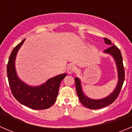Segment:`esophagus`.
<instances>
[{
    "label": "esophagus",
    "instance_id": "34e87169",
    "mask_svg": "<svg viewBox=\"0 0 132 132\" xmlns=\"http://www.w3.org/2000/svg\"><path fill=\"white\" fill-rule=\"evenodd\" d=\"M77 70V67L74 64H71L68 68L67 71L69 74H71L72 73H74Z\"/></svg>",
    "mask_w": 132,
    "mask_h": 132
}]
</instances>
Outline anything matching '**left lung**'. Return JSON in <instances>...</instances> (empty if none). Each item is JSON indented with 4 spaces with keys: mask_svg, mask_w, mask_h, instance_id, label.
Wrapping results in <instances>:
<instances>
[{
    "mask_svg": "<svg viewBox=\"0 0 132 132\" xmlns=\"http://www.w3.org/2000/svg\"><path fill=\"white\" fill-rule=\"evenodd\" d=\"M104 40L106 44L110 45V46L107 49L104 50V52L106 54H110L116 61L118 73V82L114 91L107 97L100 100H93L84 94L82 89V86H81L80 80L79 78L76 77L75 78L76 91H77L80 102L84 107L90 109H102L112 103L119 96L122 86H123L124 80H125V70H124L123 63V58H122L120 50L116 45H113L111 41L109 40V39L104 38Z\"/></svg>",
    "mask_w": 132,
    "mask_h": 132,
    "instance_id": "obj_1",
    "label": "left lung"
}]
</instances>
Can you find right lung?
I'll use <instances>...</instances> for the list:
<instances>
[{
    "label": "right lung",
    "instance_id": "obj_1",
    "mask_svg": "<svg viewBox=\"0 0 132 132\" xmlns=\"http://www.w3.org/2000/svg\"><path fill=\"white\" fill-rule=\"evenodd\" d=\"M25 39L14 48L9 58L7 74L11 91L16 100L26 107L34 110L48 109L56 101L60 84L66 74L55 76L37 87L28 86L22 82L16 72L15 59L17 52Z\"/></svg>",
    "mask_w": 132,
    "mask_h": 132
}]
</instances>
